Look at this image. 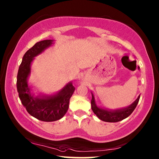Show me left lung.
<instances>
[{
    "instance_id": "8db88e82",
    "label": "left lung",
    "mask_w": 159,
    "mask_h": 159,
    "mask_svg": "<svg viewBox=\"0 0 159 159\" xmlns=\"http://www.w3.org/2000/svg\"><path fill=\"white\" fill-rule=\"evenodd\" d=\"M91 107L92 111L94 112V113L97 115L99 119L107 122H117L128 117L136 107L140 97V95H139L136 100H135L131 105L127 106V107L119 109H109L97 105L92 92H91Z\"/></svg>"
}]
</instances>
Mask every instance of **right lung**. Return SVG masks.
<instances>
[{"instance_id":"1","label":"right lung","mask_w":159,"mask_h":159,"mask_svg":"<svg viewBox=\"0 0 159 159\" xmlns=\"http://www.w3.org/2000/svg\"><path fill=\"white\" fill-rule=\"evenodd\" d=\"M53 44V39L37 42L25 52L17 74L16 88L21 103L30 115L44 122H54L64 116L69 108L70 98L75 90L72 82H69L56 94L35 95L33 92V87L28 85L31 64L34 57Z\"/></svg>"}]
</instances>
